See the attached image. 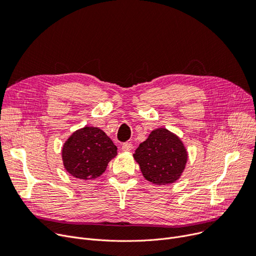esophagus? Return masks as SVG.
Listing matches in <instances>:
<instances>
[{
    "label": "esophagus",
    "mask_w": 256,
    "mask_h": 256,
    "mask_svg": "<svg viewBox=\"0 0 256 256\" xmlns=\"http://www.w3.org/2000/svg\"><path fill=\"white\" fill-rule=\"evenodd\" d=\"M133 148V146L131 142H124L122 144V150L123 151H131Z\"/></svg>",
    "instance_id": "esophagus-1"
}]
</instances>
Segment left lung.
Listing matches in <instances>:
<instances>
[{
	"instance_id": "left-lung-1",
	"label": "left lung",
	"mask_w": 256,
	"mask_h": 256,
	"mask_svg": "<svg viewBox=\"0 0 256 256\" xmlns=\"http://www.w3.org/2000/svg\"><path fill=\"white\" fill-rule=\"evenodd\" d=\"M133 157L146 179L164 186L179 179L186 168L188 152L178 136L158 128L138 146Z\"/></svg>"
}]
</instances>
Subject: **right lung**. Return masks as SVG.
Returning <instances> with one entry per match:
<instances>
[{"mask_svg":"<svg viewBox=\"0 0 256 256\" xmlns=\"http://www.w3.org/2000/svg\"><path fill=\"white\" fill-rule=\"evenodd\" d=\"M116 146L96 127H84L68 138L62 148L66 171L79 179H94L104 173L118 154Z\"/></svg>","mask_w":256,"mask_h":256,"instance_id":"obj_1","label":"right lung"}]
</instances>
